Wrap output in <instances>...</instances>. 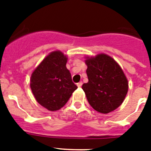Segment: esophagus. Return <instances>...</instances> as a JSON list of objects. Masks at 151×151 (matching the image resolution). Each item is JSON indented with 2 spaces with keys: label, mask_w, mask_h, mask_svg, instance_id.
<instances>
[{
  "label": "esophagus",
  "mask_w": 151,
  "mask_h": 151,
  "mask_svg": "<svg viewBox=\"0 0 151 151\" xmlns=\"http://www.w3.org/2000/svg\"><path fill=\"white\" fill-rule=\"evenodd\" d=\"M82 82H78V83H77V86H78V88L82 87Z\"/></svg>",
  "instance_id": "1"
}]
</instances>
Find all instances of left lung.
Wrapping results in <instances>:
<instances>
[{"mask_svg":"<svg viewBox=\"0 0 151 151\" xmlns=\"http://www.w3.org/2000/svg\"><path fill=\"white\" fill-rule=\"evenodd\" d=\"M88 82L82 85L88 101L96 111L108 113L122 104L129 84L122 69L112 57L101 54L85 61Z\"/></svg>","mask_w":151,"mask_h":151,"instance_id":"left-lung-1","label":"left lung"}]
</instances>
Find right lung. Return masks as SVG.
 <instances>
[{"label":"right lung","instance_id":"obj_1","mask_svg":"<svg viewBox=\"0 0 151 151\" xmlns=\"http://www.w3.org/2000/svg\"><path fill=\"white\" fill-rule=\"evenodd\" d=\"M67 58L60 51L47 56L31 76V89L38 104L50 111L60 110L77 86L66 66Z\"/></svg>","mask_w":151,"mask_h":151}]
</instances>
